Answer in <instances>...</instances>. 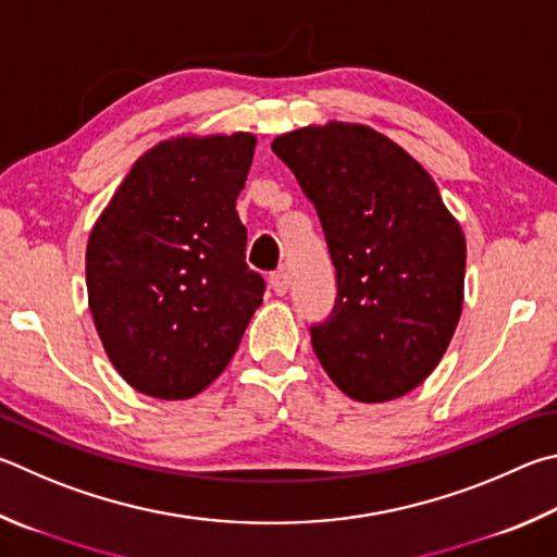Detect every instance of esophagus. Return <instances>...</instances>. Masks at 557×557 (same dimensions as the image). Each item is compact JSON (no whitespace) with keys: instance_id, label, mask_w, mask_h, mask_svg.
I'll use <instances>...</instances> for the list:
<instances>
[{"instance_id":"1","label":"esophagus","mask_w":557,"mask_h":557,"mask_svg":"<svg viewBox=\"0 0 557 557\" xmlns=\"http://www.w3.org/2000/svg\"><path fill=\"white\" fill-rule=\"evenodd\" d=\"M270 287H272V292H275V295H287V289H289V275L285 270H277V272H272L270 275Z\"/></svg>"}]
</instances>
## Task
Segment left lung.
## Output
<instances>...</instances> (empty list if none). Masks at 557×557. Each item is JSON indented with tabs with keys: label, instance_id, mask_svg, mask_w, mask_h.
<instances>
[{
	"label": "left lung",
	"instance_id": "obj_1",
	"mask_svg": "<svg viewBox=\"0 0 557 557\" xmlns=\"http://www.w3.org/2000/svg\"><path fill=\"white\" fill-rule=\"evenodd\" d=\"M313 201L336 268L331 317L311 326L350 399H397L426 380L462 313L465 234L436 182L366 124L329 121L272 140Z\"/></svg>",
	"mask_w": 557,
	"mask_h": 557
}]
</instances>
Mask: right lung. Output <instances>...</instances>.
<instances>
[{"label":"right lung","mask_w":557,"mask_h":557,"mask_svg":"<svg viewBox=\"0 0 557 557\" xmlns=\"http://www.w3.org/2000/svg\"><path fill=\"white\" fill-rule=\"evenodd\" d=\"M256 136L165 138L140 156L87 240V299L111 366L156 399H189L234 358L265 280L246 265L236 199Z\"/></svg>","instance_id":"add662e5"}]
</instances>
